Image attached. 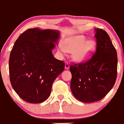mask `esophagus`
Returning a JSON list of instances; mask_svg holds the SVG:
<instances>
[{
  "mask_svg": "<svg viewBox=\"0 0 124 124\" xmlns=\"http://www.w3.org/2000/svg\"><path fill=\"white\" fill-rule=\"evenodd\" d=\"M65 70H68V69L70 68V65H69V63H68L67 62H65Z\"/></svg>",
  "mask_w": 124,
  "mask_h": 124,
  "instance_id": "obj_1",
  "label": "esophagus"
}]
</instances>
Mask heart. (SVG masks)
Instances as JSON below:
<instances>
[{
  "instance_id": "obj_1",
  "label": "heart",
  "mask_w": 124,
  "mask_h": 124,
  "mask_svg": "<svg viewBox=\"0 0 124 124\" xmlns=\"http://www.w3.org/2000/svg\"><path fill=\"white\" fill-rule=\"evenodd\" d=\"M63 46H59L58 51L63 54L66 52H72L73 59L78 62H83L89 59L96 50L97 44L93 40L87 41L83 35H77L66 39Z\"/></svg>"
}]
</instances>
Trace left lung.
<instances>
[{
  "label": "left lung",
  "mask_w": 124,
  "mask_h": 124,
  "mask_svg": "<svg viewBox=\"0 0 124 124\" xmlns=\"http://www.w3.org/2000/svg\"><path fill=\"white\" fill-rule=\"evenodd\" d=\"M96 52L83 63L70 66L71 90L74 97L84 103L102 99L113 88L117 75L116 49L105 31L95 28Z\"/></svg>",
  "instance_id": "obj_1"
}]
</instances>
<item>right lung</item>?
I'll use <instances>...</instances> for the list:
<instances>
[{
	"label": "right lung",
	"instance_id": "right-lung-1",
	"mask_svg": "<svg viewBox=\"0 0 124 124\" xmlns=\"http://www.w3.org/2000/svg\"><path fill=\"white\" fill-rule=\"evenodd\" d=\"M59 31L30 28L15 41L9 61L10 81L23 100L40 103L50 96L52 84L65 68V63L53 56Z\"/></svg>",
	"mask_w": 124,
	"mask_h": 124
}]
</instances>
